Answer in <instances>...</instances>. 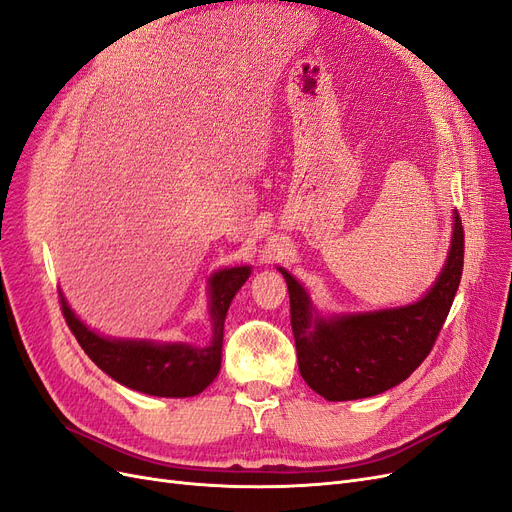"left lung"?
Masks as SVG:
<instances>
[{"instance_id":"obj_1","label":"left lung","mask_w":512,"mask_h":512,"mask_svg":"<svg viewBox=\"0 0 512 512\" xmlns=\"http://www.w3.org/2000/svg\"><path fill=\"white\" fill-rule=\"evenodd\" d=\"M464 225L455 212L447 266L423 300L404 308L321 319L312 315L306 291L287 280L291 329L298 366L310 389L329 402L370 398L415 372L434 349L464 272Z\"/></svg>"}]
</instances>
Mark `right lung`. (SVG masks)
I'll return each mask as SVG.
<instances>
[{"instance_id":"1","label":"right lung","mask_w":512,"mask_h":512,"mask_svg":"<svg viewBox=\"0 0 512 512\" xmlns=\"http://www.w3.org/2000/svg\"><path fill=\"white\" fill-rule=\"evenodd\" d=\"M249 274L251 268L242 266L210 276L212 342L204 349L189 344L108 340L82 325L63 298L61 312L82 351L114 381L159 398H191L202 393L219 374L227 308Z\"/></svg>"}]
</instances>
